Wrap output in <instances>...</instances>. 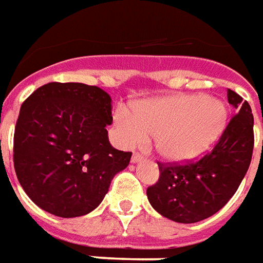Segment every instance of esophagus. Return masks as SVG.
I'll return each mask as SVG.
<instances>
[{"label":"esophagus","mask_w":263,"mask_h":263,"mask_svg":"<svg viewBox=\"0 0 263 263\" xmlns=\"http://www.w3.org/2000/svg\"><path fill=\"white\" fill-rule=\"evenodd\" d=\"M144 158V155L140 154V153H134L133 155H132V162H140V161Z\"/></svg>","instance_id":"34e87169"}]
</instances>
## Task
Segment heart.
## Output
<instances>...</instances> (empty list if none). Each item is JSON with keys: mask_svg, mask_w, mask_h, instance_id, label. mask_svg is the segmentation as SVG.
Here are the masks:
<instances>
[{"mask_svg": "<svg viewBox=\"0 0 263 263\" xmlns=\"http://www.w3.org/2000/svg\"><path fill=\"white\" fill-rule=\"evenodd\" d=\"M227 123V108L220 99L204 95H170L134 103L132 112L120 109L115 127L126 147L153 144L162 160L185 162L212 147Z\"/></svg>", "mask_w": 263, "mask_h": 263, "instance_id": "heart-1", "label": "heart"}]
</instances>
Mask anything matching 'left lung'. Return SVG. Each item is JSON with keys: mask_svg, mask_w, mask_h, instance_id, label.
<instances>
[{"mask_svg": "<svg viewBox=\"0 0 263 263\" xmlns=\"http://www.w3.org/2000/svg\"><path fill=\"white\" fill-rule=\"evenodd\" d=\"M227 98L237 115L210 153L185 165L158 164L160 179L147 189V197L161 216L197 223L217 213L237 192L252 158L254 116L238 93L229 89Z\"/></svg>", "mask_w": 263, "mask_h": 263, "instance_id": "left-lung-1", "label": "left lung"}]
</instances>
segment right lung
<instances>
[{
    "instance_id": "right-lung-1",
    "label": "right lung",
    "mask_w": 263,
    "mask_h": 263,
    "mask_svg": "<svg viewBox=\"0 0 263 263\" xmlns=\"http://www.w3.org/2000/svg\"><path fill=\"white\" fill-rule=\"evenodd\" d=\"M110 95L81 82H49L22 103L13 166L34 204L64 218L101 204L113 176L132 158L110 145Z\"/></svg>"
}]
</instances>
